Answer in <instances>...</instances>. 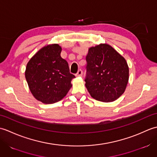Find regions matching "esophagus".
<instances>
[{"label": "esophagus", "instance_id": "esophagus-1", "mask_svg": "<svg viewBox=\"0 0 157 157\" xmlns=\"http://www.w3.org/2000/svg\"><path fill=\"white\" fill-rule=\"evenodd\" d=\"M82 74H83V71H82V70L81 69H78V72H77V73H76V75H77V76H82Z\"/></svg>", "mask_w": 157, "mask_h": 157}]
</instances>
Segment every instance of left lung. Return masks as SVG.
I'll return each instance as SVG.
<instances>
[{"mask_svg":"<svg viewBox=\"0 0 157 157\" xmlns=\"http://www.w3.org/2000/svg\"><path fill=\"white\" fill-rule=\"evenodd\" d=\"M84 81L92 98L109 102L124 92L129 79L125 59L108 44H100L89 49Z\"/></svg>","mask_w":157,"mask_h":157,"instance_id":"8db88e82","label":"left lung"}]
</instances>
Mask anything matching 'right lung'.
<instances>
[{
    "instance_id": "obj_1",
    "label": "right lung",
    "mask_w": 157,
    "mask_h": 157,
    "mask_svg": "<svg viewBox=\"0 0 157 157\" xmlns=\"http://www.w3.org/2000/svg\"><path fill=\"white\" fill-rule=\"evenodd\" d=\"M58 44L46 46L29 60L25 78L32 94L38 101L52 104L65 96L72 86L75 75L69 71L68 63L61 56Z\"/></svg>"
}]
</instances>
